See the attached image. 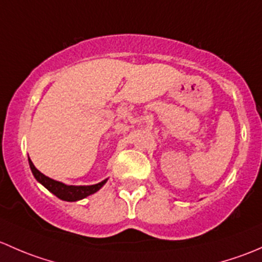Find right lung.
<instances>
[{"mask_svg": "<svg viewBox=\"0 0 262 262\" xmlns=\"http://www.w3.org/2000/svg\"><path fill=\"white\" fill-rule=\"evenodd\" d=\"M29 165H30L32 175L35 177V179L40 183L41 185H44L50 193H53L54 195L58 196L59 199L66 202H77L80 201L83 198H87L91 194H94L96 191H98L107 183L108 178L102 182L97 183L93 185H67L64 183L58 182V180H54L51 178L47 177L42 172H40L35 168V165L32 164V161L29 158Z\"/></svg>", "mask_w": 262, "mask_h": 262, "instance_id": "right-lung-1", "label": "right lung"}]
</instances>
